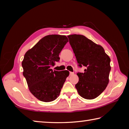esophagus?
<instances>
[{
    "label": "esophagus",
    "mask_w": 129,
    "mask_h": 129,
    "mask_svg": "<svg viewBox=\"0 0 129 129\" xmlns=\"http://www.w3.org/2000/svg\"><path fill=\"white\" fill-rule=\"evenodd\" d=\"M69 74H70V75H74V72H70V73H69Z\"/></svg>",
    "instance_id": "esophagus-1"
}]
</instances>
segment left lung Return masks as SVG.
Wrapping results in <instances>:
<instances>
[{
    "label": "left lung",
    "instance_id": "left-lung-1",
    "mask_svg": "<svg viewBox=\"0 0 129 129\" xmlns=\"http://www.w3.org/2000/svg\"><path fill=\"white\" fill-rule=\"evenodd\" d=\"M78 66L84 73H77L79 81L75 87L82 98L92 100L103 92L108 85L111 70L110 58L103 47L81 35L68 36Z\"/></svg>",
    "mask_w": 129,
    "mask_h": 129
}]
</instances>
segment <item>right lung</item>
I'll use <instances>...</instances> for the list:
<instances>
[{"mask_svg":"<svg viewBox=\"0 0 129 129\" xmlns=\"http://www.w3.org/2000/svg\"><path fill=\"white\" fill-rule=\"evenodd\" d=\"M67 42L66 36H46L28 50L24 57L21 63L23 76L30 93L41 101L55 100L69 75L68 71H53L51 69L56 62L59 61V54Z\"/></svg>","mask_w":129,"mask_h":129,"instance_id":"obj_1","label":"right lung"}]
</instances>
